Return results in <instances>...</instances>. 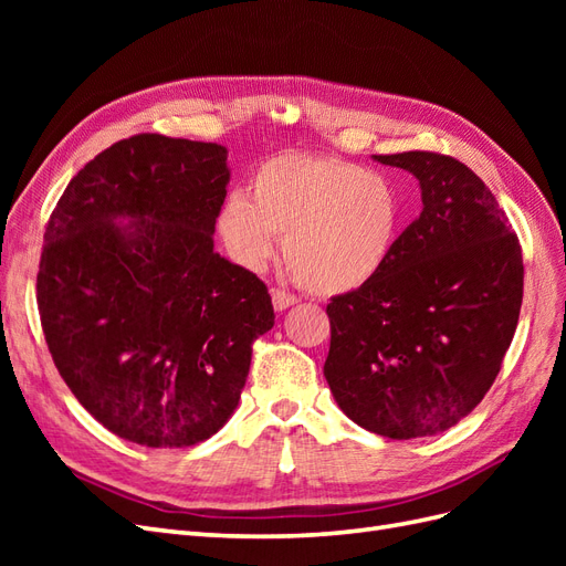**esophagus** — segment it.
I'll list each match as a JSON object with an SVG mask.
<instances>
[{"label":"esophagus","instance_id":"34e87169","mask_svg":"<svg viewBox=\"0 0 566 566\" xmlns=\"http://www.w3.org/2000/svg\"><path fill=\"white\" fill-rule=\"evenodd\" d=\"M271 300H273V310L276 312H285V310H290V306L297 304L295 295H290V293H285V290H279V287L271 290Z\"/></svg>","mask_w":566,"mask_h":566}]
</instances>
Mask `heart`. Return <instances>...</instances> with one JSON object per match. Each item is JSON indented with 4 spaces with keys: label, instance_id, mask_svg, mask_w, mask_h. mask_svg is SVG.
I'll return each mask as SVG.
<instances>
[{
    "label": "heart",
    "instance_id": "heart-1",
    "mask_svg": "<svg viewBox=\"0 0 566 566\" xmlns=\"http://www.w3.org/2000/svg\"><path fill=\"white\" fill-rule=\"evenodd\" d=\"M406 224L397 184L318 153L283 150L250 177V198L221 202L217 231L243 266L262 271L285 238V264L316 295H345L387 269Z\"/></svg>",
    "mask_w": 566,
    "mask_h": 566
}]
</instances>
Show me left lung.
I'll return each mask as SVG.
<instances>
[{"label":"left lung","mask_w":566,"mask_h":566,"mask_svg":"<svg viewBox=\"0 0 566 566\" xmlns=\"http://www.w3.org/2000/svg\"><path fill=\"white\" fill-rule=\"evenodd\" d=\"M375 160L420 181L422 212L378 279L331 300L323 375L364 430L416 439L449 430L491 389L520 321L522 248L468 165L432 150Z\"/></svg>","instance_id":"8db88e82"}]
</instances>
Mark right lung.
<instances>
[{
    "label": "right lung",
    "instance_id": "add662e5",
    "mask_svg": "<svg viewBox=\"0 0 566 566\" xmlns=\"http://www.w3.org/2000/svg\"><path fill=\"white\" fill-rule=\"evenodd\" d=\"M227 184L224 146L136 134L80 169L44 231L51 358L106 430L148 449L224 427L273 328L266 285L214 252Z\"/></svg>",
    "mask_w": 566,
    "mask_h": 566
}]
</instances>
